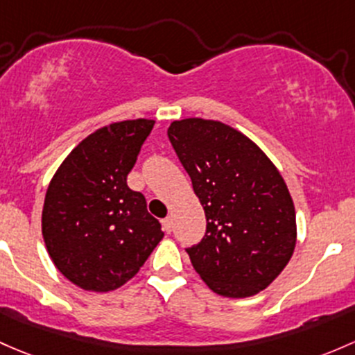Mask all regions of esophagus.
I'll use <instances>...</instances> for the list:
<instances>
[{"label":"esophagus","instance_id":"obj_1","mask_svg":"<svg viewBox=\"0 0 355 355\" xmlns=\"http://www.w3.org/2000/svg\"><path fill=\"white\" fill-rule=\"evenodd\" d=\"M162 225H163V230H165L166 233H171V230H173V219H171L170 216H168V218L163 219Z\"/></svg>","mask_w":355,"mask_h":355}]
</instances>
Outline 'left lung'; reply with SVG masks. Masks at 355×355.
Listing matches in <instances>:
<instances>
[{"instance_id":"obj_1","label":"left lung","mask_w":355,"mask_h":355,"mask_svg":"<svg viewBox=\"0 0 355 355\" xmlns=\"http://www.w3.org/2000/svg\"><path fill=\"white\" fill-rule=\"evenodd\" d=\"M168 139L206 212V234L185 248L196 272L226 297L266 289L296 246V211L284 178L253 141L223 122L175 121Z\"/></svg>"}]
</instances>
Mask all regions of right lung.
Instances as JSON below:
<instances>
[{"mask_svg":"<svg viewBox=\"0 0 355 355\" xmlns=\"http://www.w3.org/2000/svg\"><path fill=\"white\" fill-rule=\"evenodd\" d=\"M155 121L105 125L81 141L52 177L42 236L52 262L85 291L107 293L132 279L162 241V225L128 175Z\"/></svg>","mask_w":355,"mask_h":355,"instance_id":"1","label":"right lung"}]
</instances>
